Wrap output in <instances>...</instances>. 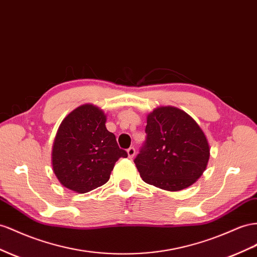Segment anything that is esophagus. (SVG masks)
<instances>
[{"instance_id":"esophagus-1","label":"esophagus","mask_w":257,"mask_h":257,"mask_svg":"<svg viewBox=\"0 0 257 257\" xmlns=\"http://www.w3.org/2000/svg\"><path fill=\"white\" fill-rule=\"evenodd\" d=\"M135 154H136V150H135L134 147H130V148L127 149V155H128V158H130V159L134 158Z\"/></svg>"}]
</instances>
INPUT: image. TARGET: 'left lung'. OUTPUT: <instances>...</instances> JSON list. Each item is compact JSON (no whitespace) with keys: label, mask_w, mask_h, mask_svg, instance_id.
<instances>
[{"label":"left lung","mask_w":257,"mask_h":257,"mask_svg":"<svg viewBox=\"0 0 257 257\" xmlns=\"http://www.w3.org/2000/svg\"><path fill=\"white\" fill-rule=\"evenodd\" d=\"M146 141L134 159L145 183L178 191L202 175L210 147L192 117L175 107H159L147 117Z\"/></svg>","instance_id":"8db88e82"}]
</instances>
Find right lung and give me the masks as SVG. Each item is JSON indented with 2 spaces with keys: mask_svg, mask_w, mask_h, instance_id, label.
<instances>
[{
  "mask_svg": "<svg viewBox=\"0 0 257 257\" xmlns=\"http://www.w3.org/2000/svg\"><path fill=\"white\" fill-rule=\"evenodd\" d=\"M105 123V113L93 105L78 107L61 122L52 162L55 175L68 189L85 193L98 188L108 182L115 162L127 157Z\"/></svg>",
  "mask_w": 257,
  "mask_h": 257,
  "instance_id": "add662e5",
  "label": "right lung"
}]
</instances>
